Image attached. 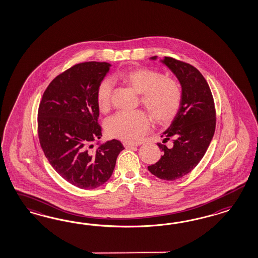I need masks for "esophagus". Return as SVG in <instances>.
<instances>
[{"label":"esophagus","instance_id":"esophagus-1","mask_svg":"<svg viewBox=\"0 0 258 258\" xmlns=\"http://www.w3.org/2000/svg\"><path fill=\"white\" fill-rule=\"evenodd\" d=\"M123 145H124V147H125V149H134V148H136V147H137V145L131 144V143H127V142L123 143Z\"/></svg>","mask_w":258,"mask_h":258}]
</instances>
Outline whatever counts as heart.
Instances as JSON below:
<instances>
[{
	"label": "heart",
	"mask_w": 258,
	"mask_h": 258,
	"mask_svg": "<svg viewBox=\"0 0 258 258\" xmlns=\"http://www.w3.org/2000/svg\"><path fill=\"white\" fill-rule=\"evenodd\" d=\"M128 85L142 94V103L149 109L157 122L166 124L177 115L181 103V90L177 81L149 68L140 67L122 71L118 74ZM113 82L103 79L96 91V102L101 112L110 108ZM151 118L145 111H120L106 123L110 137L126 142H137L149 131Z\"/></svg>",
	"instance_id": "1"
}]
</instances>
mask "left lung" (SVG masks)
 Returning a JSON list of instances; mask_svg holds the SVG:
<instances>
[{
    "mask_svg": "<svg viewBox=\"0 0 258 258\" xmlns=\"http://www.w3.org/2000/svg\"><path fill=\"white\" fill-rule=\"evenodd\" d=\"M149 59L156 60L157 56ZM160 61L179 80L181 103L177 115L161 135L163 143L172 140L171 146L158 143L164 154L148 169L162 180H175L192 171L204 156L215 133L216 109L211 90L200 71L168 56Z\"/></svg>",
    "mask_w": 258,
    "mask_h": 258,
    "instance_id": "8db88e82",
    "label": "left lung"
}]
</instances>
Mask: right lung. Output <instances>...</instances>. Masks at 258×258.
Here are the masks:
<instances>
[{
  "instance_id": "1",
  "label": "right lung",
  "mask_w": 258,
  "mask_h": 258,
  "mask_svg": "<svg viewBox=\"0 0 258 258\" xmlns=\"http://www.w3.org/2000/svg\"><path fill=\"white\" fill-rule=\"evenodd\" d=\"M107 62L79 63L57 76L39 103L38 132L47 160L63 179L81 189L109 180L124 149L120 141L101 143L96 91L109 73Z\"/></svg>"
}]
</instances>
